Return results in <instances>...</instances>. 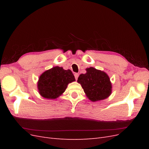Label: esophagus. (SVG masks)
I'll return each instance as SVG.
<instances>
[{
    "mask_svg": "<svg viewBox=\"0 0 149 149\" xmlns=\"http://www.w3.org/2000/svg\"><path fill=\"white\" fill-rule=\"evenodd\" d=\"M79 76V74L78 73H74V77L76 79H78V78Z\"/></svg>",
    "mask_w": 149,
    "mask_h": 149,
    "instance_id": "esophagus-1",
    "label": "esophagus"
}]
</instances>
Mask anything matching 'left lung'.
Listing matches in <instances>:
<instances>
[{
  "label": "left lung",
  "instance_id": "8db88e82",
  "mask_svg": "<svg viewBox=\"0 0 149 149\" xmlns=\"http://www.w3.org/2000/svg\"><path fill=\"white\" fill-rule=\"evenodd\" d=\"M86 73L81 74L78 79L86 95L93 102L104 100L112 92L110 79L105 72L93 67L86 69Z\"/></svg>",
  "mask_w": 149,
  "mask_h": 149
}]
</instances>
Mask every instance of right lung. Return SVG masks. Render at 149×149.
Instances as JSON below:
<instances>
[{"label":"right lung","instance_id":"right-lung-1","mask_svg":"<svg viewBox=\"0 0 149 149\" xmlns=\"http://www.w3.org/2000/svg\"><path fill=\"white\" fill-rule=\"evenodd\" d=\"M74 81V76L70 70L53 67L39 77L37 83L39 94L46 99H56L65 91L68 84Z\"/></svg>","mask_w":149,"mask_h":149}]
</instances>
